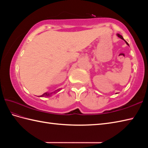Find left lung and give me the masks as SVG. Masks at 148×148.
<instances>
[{
  "label": "left lung",
  "mask_w": 148,
  "mask_h": 148,
  "mask_svg": "<svg viewBox=\"0 0 148 148\" xmlns=\"http://www.w3.org/2000/svg\"><path fill=\"white\" fill-rule=\"evenodd\" d=\"M117 36H118V37H119V38H120V39H123V40H125V42H126V43H127V45H128V42H127L126 41V40H125V39H123V37H122V36H121L120 35V34H117ZM128 46H129V45H128Z\"/></svg>",
  "instance_id": "8db88e82"
}]
</instances>
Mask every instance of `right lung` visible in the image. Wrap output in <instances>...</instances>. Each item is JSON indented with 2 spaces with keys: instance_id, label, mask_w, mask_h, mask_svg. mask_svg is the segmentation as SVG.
I'll list each match as a JSON object with an SVG mask.
<instances>
[{
  "instance_id": "right-lung-1",
  "label": "right lung",
  "mask_w": 148,
  "mask_h": 148,
  "mask_svg": "<svg viewBox=\"0 0 148 148\" xmlns=\"http://www.w3.org/2000/svg\"><path fill=\"white\" fill-rule=\"evenodd\" d=\"M52 93H43L42 95H40V97H45V96H46V97H48V96H49L50 95H51Z\"/></svg>"
}]
</instances>
